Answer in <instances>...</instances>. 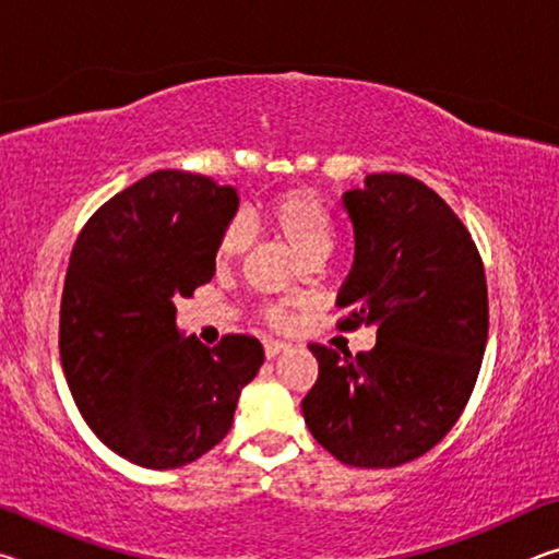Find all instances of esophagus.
Returning <instances> with one entry per match:
<instances>
[{
  "label": "esophagus",
  "mask_w": 559,
  "mask_h": 559,
  "mask_svg": "<svg viewBox=\"0 0 559 559\" xmlns=\"http://www.w3.org/2000/svg\"><path fill=\"white\" fill-rule=\"evenodd\" d=\"M286 349H288V345L281 343V340H266V343H263V353H266L269 359L278 357L281 353H286Z\"/></svg>",
  "instance_id": "34e87169"
}]
</instances>
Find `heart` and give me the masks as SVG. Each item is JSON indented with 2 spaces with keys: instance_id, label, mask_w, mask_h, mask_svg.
<instances>
[{
  "instance_id": "b5f03b06",
  "label": "heart",
  "mask_w": 559,
  "mask_h": 559,
  "mask_svg": "<svg viewBox=\"0 0 559 559\" xmlns=\"http://www.w3.org/2000/svg\"><path fill=\"white\" fill-rule=\"evenodd\" d=\"M259 219L302 261L325 259L333 249V216L310 189H286L261 204ZM249 231L241 222L226 226L216 243V263L229 266L249 249Z\"/></svg>"
}]
</instances>
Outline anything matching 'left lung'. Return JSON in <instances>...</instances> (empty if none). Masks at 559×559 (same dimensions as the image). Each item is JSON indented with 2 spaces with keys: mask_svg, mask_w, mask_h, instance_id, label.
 I'll use <instances>...</instances> for the list:
<instances>
[{
  "mask_svg": "<svg viewBox=\"0 0 559 559\" xmlns=\"http://www.w3.org/2000/svg\"><path fill=\"white\" fill-rule=\"evenodd\" d=\"M355 261L340 328H377L370 353L310 345L318 382L302 416L320 447L357 468H394L447 437L488 340L478 249L451 206L406 175H367L343 194Z\"/></svg>",
  "mask_w": 559,
  "mask_h": 559,
  "instance_id": "left-lung-1",
  "label": "left lung"
}]
</instances>
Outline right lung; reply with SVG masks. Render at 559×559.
<instances>
[{
	"label": "right lung",
	"instance_id": "add662e5",
	"mask_svg": "<svg viewBox=\"0 0 559 559\" xmlns=\"http://www.w3.org/2000/svg\"><path fill=\"white\" fill-rule=\"evenodd\" d=\"M236 210L234 187L157 169L103 204L75 239L61 365L93 433L138 466L177 468L214 449L263 365L257 337L206 347L177 328L175 298L212 281Z\"/></svg>",
	"mask_w": 559,
	"mask_h": 559
}]
</instances>
